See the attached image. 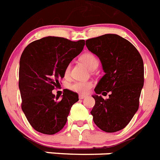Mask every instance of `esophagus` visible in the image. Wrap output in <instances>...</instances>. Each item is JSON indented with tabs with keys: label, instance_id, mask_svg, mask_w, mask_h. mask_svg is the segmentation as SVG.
Here are the masks:
<instances>
[{
	"label": "esophagus",
	"instance_id": "obj_1",
	"mask_svg": "<svg viewBox=\"0 0 160 160\" xmlns=\"http://www.w3.org/2000/svg\"><path fill=\"white\" fill-rule=\"evenodd\" d=\"M87 96V95H82H82H79V99H85V98Z\"/></svg>",
	"mask_w": 160,
	"mask_h": 160
}]
</instances>
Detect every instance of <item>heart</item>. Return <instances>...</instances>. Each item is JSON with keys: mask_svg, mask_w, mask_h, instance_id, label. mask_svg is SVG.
Listing matches in <instances>:
<instances>
[{"mask_svg": "<svg viewBox=\"0 0 160 160\" xmlns=\"http://www.w3.org/2000/svg\"><path fill=\"white\" fill-rule=\"evenodd\" d=\"M81 61L85 64L90 69H95L99 64V61L94 54L91 52L84 53L81 57ZM70 73V65L65 67L64 74L65 77H69ZM93 87V82L91 81H73L68 85L70 91L80 94L88 93Z\"/></svg>", "mask_w": 160, "mask_h": 160, "instance_id": "1", "label": "heart"}]
</instances>
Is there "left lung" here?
<instances>
[{"instance_id": "8db88e82", "label": "left lung", "mask_w": 160, "mask_h": 160, "mask_svg": "<svg viewBox=\"0 0 160 160\" xmlns=\"http://www.w3.org/2000/svg\"><path fill=\"white\" fill-rule=\"evenodd\" d=\"M88 50L100 60L105 74L95 87L91 110L95 125L107 133L123 129L139 107L144 84V65L139 52L127 39L107 34L86 41ZM109 92L104 100L99 94Z\"/></svg>"}]
</instances>
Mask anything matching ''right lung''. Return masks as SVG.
Returning <instances> with one entry per match:
<instances>
[{
	"label": "right lung",
	"instance_id": "right-lung-1",
	"mask_svg": "<svg viewBox=\"0 0 160 160\" xmlns=\"http://www.w3.org/2000/svg\"><path fill=\"white\" fill-rule=\"evenodd\" d=\"M84 45V39L75 42L48 36L31 42L22 53L18 82L21 107L30 125L39 133L51 135L61 131L72 105L78 101V95L69 90L64 91L61 100L52 91Z\"/></svg>",
	"mask_w": 160,
	"mask_h": 160
}]
</instances>
